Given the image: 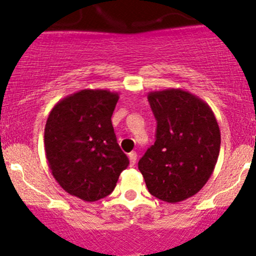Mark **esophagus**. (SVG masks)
<instances>
[{
	"mask_svg": "<svg viewBox=\"0 0 256 256\" xmlns=\"http://www.w3.org/2000/svg\"><path fill=\"white\" fill-rule=\"evenodd\" d=\"M128 160H130V166H134L136 164L137 160V153L136 152H130L128 153Z\"/></svg>",
	"mask_w": 256,
	"mask_h": 256,
	"instance_id": "34e87169",
	"label": "esophagus"
}]
</instances>
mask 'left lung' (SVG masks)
<instances>
[{"label":"left lung","instance_id":"obj_1","mask_svg":"<svg viewBox=\"0 0 256 256\" xmlns=\"http://www.w3.org/2000/svg\"><path fill=\"white\" fill-rule=\"evenodd\" d=\"M148 102L157 132L138 169L150 195L180 202L200 192L214 173L220 147L218 124L208 104L180 88L150 92Z\"/></svg>","mask_w":256,"mask_h":256}]
</instances>
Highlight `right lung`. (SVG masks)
Here are the masks:
<instances>
[{
	"instance_id": "right-lung-1",
	"label": "right lung",
	"mask_w": 256,
	"mask_h": 256,
	"mask_svg": "<svg viewBox=\"0 0 256 256\" xmlns=\"http://www.w3.org/2000/svg\"><path fill=\"white\" fill-rule=\"evenodd\" d=\"M119 93L82 90L51 109L44 132L49 168L64 192L93 202L112 192L128 158L118 144L112 115Z\"/></svg>"
}]
</instances>
